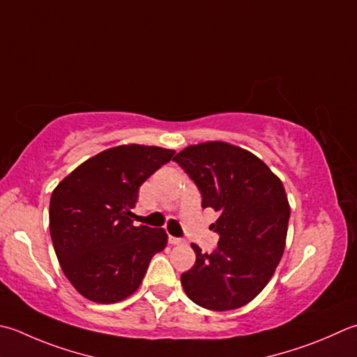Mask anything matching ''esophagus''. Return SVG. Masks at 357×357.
Wrapping results in <instances>:
<instances>
[{"instance_id": "esophagus-1", "label": "esophagus", "mask_w": 357, "mask_h": 357, "mask_svg": "<svg viewBox=\"0 0 357 357\" xmlns=\"http://www.w3.org/2000/svg\"><path fill=\"white\" fill-rule=\"evenodd\" d=\"M169 243L173 244V246H179V244H184L185 241L183 238H178V236H172L169 235Z\"/></svg>"}]
</instances>
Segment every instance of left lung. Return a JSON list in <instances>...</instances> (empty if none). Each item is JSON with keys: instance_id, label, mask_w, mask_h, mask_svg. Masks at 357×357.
<instances>
[{"instance_id": "1", "label": "left lung", "mask_w": 357, "mask_h": 357, "mask_svg": "<svg viewBox=\"0 0 357 357\" xmlns=\"http://www.w3.org/2000/svg\"><path fill=\"white\" fill-rule=\"evenodd\" d=\"M220 216L211 226L218 246L181 275L188 298L202 308H241L263 291L280 263L291 215L284 187L252 153L226 142L190 145L173 158Z\"/></svg>"}]
</instances>
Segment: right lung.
Wrapping results in <instances>:
<instances>
[{
	"label": "right lung",
	"instance_id": "add662e5",
	"mask_svg": "<svg viewBox=\"0 0 357 357\" xmlns=\"http://www.w3.org/2000/svg\"><path fill=\"white\" fill-rule=\"evenodd\" d=\"M174 150L119 145L85 160L55 187L49 230L59 263L74 288L96 303H116L142 283L164 229L132 226L139 187Z\"/></svg>",
	"mask_w": 357,
	"mask_h": 357
}]
</instances>
